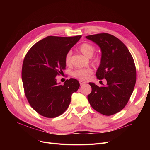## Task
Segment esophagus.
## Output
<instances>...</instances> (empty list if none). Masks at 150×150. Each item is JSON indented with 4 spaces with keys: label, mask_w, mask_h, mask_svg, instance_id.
<instances>
[{
    "label": "esophagus",
    "mask_w": 150,
    "mask_h": 150,
    "mask_svg": "<svg viewBox=\"0 0 150 150\" xmlns=\"http://www.w3.org/2000/svg\"><path fill=\"white\" fill-rule=\"evenodd\" d=\"M79 82H80V84L81 86V85H83V84H85V83H86V81H83V80H80Z\"/></svg>",
    "instance_id": "esophagus-1"
}]
</instances>
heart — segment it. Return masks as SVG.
Listing matches in <instances>:
<instances>
[{
  "instance_id": "b5f03b06",
  "label": "heart",
  "mask_w": 150,
  "mask_h": 150,
  "mask_svg": "<svg viewBox=\"0 0 150 150\" xmlns=\"http://www.w3.org/2000/svg\"><path fill=\"white\" fill-rule=\"evenodd\" d=\"M80 52L85 57L90 58L91 57L94 51L95 48L94 47L88 43L82 44L79 48ZM100 61V58L97 57L94 58V62L96 63H99ZM65 63L67 66H69L71 63V52H68L65 57ZM92 73V70L91 69H80L75 70L72 73V75L79 79H86Z\"/></svg>"
}]
</instances>
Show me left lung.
Listing matches in <instances>:
<instances>
[{
  "label": "left lung",
  "instance_id": "8db88e82",
  "mask_svg": "<svg viewBox=\"0 0 150 150\" xmlns=\"http://www.w3.org/2000/svg\"><path fill=\"white\" fill-rule=\"evenodd\" d=\"M99 46L100 64L96 75L107 84L99 87L89 83L92 92L88 96L91 106L105 115L120 112L127 104L136 81L134 61L129 50L119 39L108 33L86 36Z\"/></svg>",
  "mask_w": 150,
  "mask_h": 150
}]
</instances>
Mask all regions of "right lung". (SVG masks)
I'll use <instances>...</instances> for the list:
<instances>
[{
	"mask_svg": "<svg viewBox=\"0 0 150 150\" xmlns=\"http://www.w3.org/2000/svg\"><path fill=\"white\" fill-rule=\"evenodd\" d=\"M81 37L47 36L33 45L23 59L22 80L25 96L35 111L44 117L54 118L64 113L72 93L80 87L74 78L61 85L56 76L65 69L66 55Z\"/></svg>",
	"mask_w": 150,
	"mask_h": 150,
	"instance_id": "right-lung-1",
	"label": "right lung"
}]
</instances>
